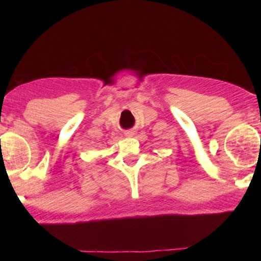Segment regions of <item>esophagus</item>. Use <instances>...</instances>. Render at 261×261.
<instances>
[{"instance_id":"esophagus-1","label":"esophagus","mask_w":261,"mask_h":261,"mask_svg":"<svg viewBox=\"0 0 261 261\" xmlns=\"http://www.w3.org/2000/svg\"><path fill=\"white\" fill-rule=\"evenodd\" d=\"M134 135H135V131H132V130L125 132V136H126V137H132Z\"/></svg>"}]
</instances>
